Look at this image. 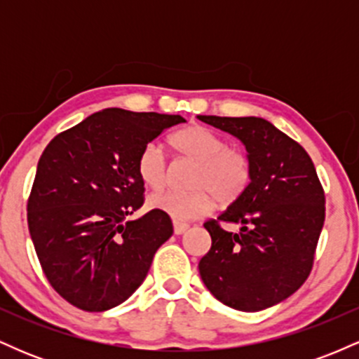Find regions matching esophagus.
I'll return each mask as SVG.
<instances>
[{
  "label": "esophagus",
  "instance_id": "esophagus-1",
  "mask_svg": "<svg viewBox=\"0 0 359 359\" xmlns=\"http://www.w3.org/2000/svg\"><path fill=\"white\" fill-rule=\"evenodd\" d=\"M189 229V224L185 222H174V233L175 234H184Z\"/></svg>",
  "mask_w": 359,
  "mask_h": 359
}]
</instances>
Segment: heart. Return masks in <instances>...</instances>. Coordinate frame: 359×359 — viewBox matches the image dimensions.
<instances>
[{"instance_id":"1","label":"heart","mask_w":359,"mask_h":359,"mask_svg":"<svg viewBox=\"0 0 359 359\" xmlns=\"http://www.w3.org/2000/svg\"><path fill=\"white\" fill-rule=\"evenodd\" d=\"M170 145L184 158L196 162L189 192H158L150 196L148 205L172 217L175 222L197 219L216 204L229 205L248 189L251 162L243 151L226 145V140L203 125H191L170 137ZM137 172L147 187L158 191L167 184L168 163L158 143L150 142L140 151Z\"/></svg>"}]
</instances>
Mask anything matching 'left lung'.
Returning a JSON list of instances; mask_svg holds the SVG:
<instances>
[{"mask_svg":"<svg viewBox=\"0 0 359 359\" xmlns=\"http://www.w3.org/2000/svg\"><path fill=\"white\" fill-rule=\"evenodd\" d=\"M197 118L240 140L251 162L245 194L204 222L212 245L199 262L201 278L224 306L263 311L290 297L311 273L324 189L307 151L266 119ZM219 222H238L241 233L224 232Z\"/></svg>","mask_w":359,"mask_h":359,"instance_id":"1","label":"left lung"}]
</instances>
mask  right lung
I'll use <instances>...</instances> for the list:
<instances>
[{"mask_svg": "<svg viewBox=\"0 0 359 359\" xmlns=\"http://www.w3.org/2000/svg\"><path fill=\"white\" fill-rule=\"evenodd\" d=\"M179 114L97 111L48 143L28 197V229L53 290L72 306L102 312L145 280L156 250L174 233L167 214L143 205L137 160Z\"/></svg>", "mask_w": 359, "mask_h": 359, "instance_id": "1", "label": "right lung"}]
</instances>
